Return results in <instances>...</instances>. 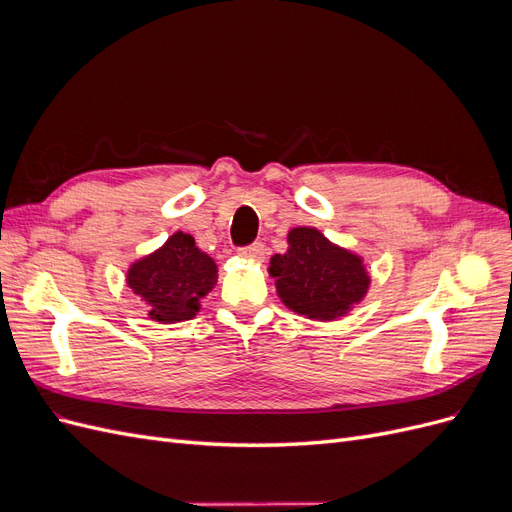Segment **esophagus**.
I'll return each mask as SVG.
<instances>
[{
  "label": "esophagus",
  "mask_w": 512,
  "mask_h": 512,
  "mask_svg": "<svg viewBox=\"0 0 512 512\" xmlns=\"http://www.w3.org/2000/svg\"><path fill=\"white\" fill-rule=\"evenodd\" d=\"M239 254H241V256H245V258H252V260L265 258V243L254 241V243H250V245L239 247Z\"/></svg>",
  "instance_id": "obj_1"
}]
</instances>
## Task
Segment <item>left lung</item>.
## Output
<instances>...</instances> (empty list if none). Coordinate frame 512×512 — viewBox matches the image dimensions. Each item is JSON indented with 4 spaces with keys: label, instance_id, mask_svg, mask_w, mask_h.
Returning a JSON list of instances; mask_svg holds the SVG:
<instances>
[{
    "label": "left lung",
    "instance_id": "obj_1",
    "mask_svg": "<svg viewBox=\"0 0 512 512\" xmlns=\"http://www.w3.org/2000/svg\"><path fill=\"white\" fill-rule=\"evenodd\" d=\"M269 273L284 305L312 320L344 316L369 288L363 260L307 226L288 232V252L271 258Z\"/></svg>",
    "mask_w": 512,
    "mask_h": 512
}]
</instances>
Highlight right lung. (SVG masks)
<instances>
[{
    "label": "right lung",
    "mask_w": 512,
    "mask_h": 512,
    "mask_svg": "<svg viewBox=\"0 0 512 512\" xmlns=\"http://www.w3.org/2000/svg\"><path fill=\"white\" fill-rule=\"evenodd\" d=\"M215 282L213 258L200 252L185 232H175L160 250L136 260L128 271V286L147 301L149 318L164 324L194 318L200 299Z\"/></svg>",
    "instance_id": "right-lung-1"
}]
</instances>
